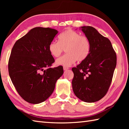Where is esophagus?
<instances>
[{
    "instance_id": "1",
    "label": "esophagus",
    "mask_w": 129,
    "mask_h": 129,
    "mask_svg": "<svg viewBox=\"0 0 129 129\" xmlns=\"http://www.w3.org/2000/svg\"><path fill=\"white\" fill-rule=\"evenodd\" d=\"M63 69H64V70H67L68 69H69V68H68L67 67H63Z\"/></svg>"
}]
</instances>
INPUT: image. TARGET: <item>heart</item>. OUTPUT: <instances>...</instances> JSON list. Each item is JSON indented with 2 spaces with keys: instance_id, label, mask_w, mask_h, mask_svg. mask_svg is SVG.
Listing matches in <instances>:
<instances>
[{
  "instance_id": "heart-1",
  "label": "heart",
  "mask_w": 129,
  "mask_h": 129,
  "mask_svg": "<svg viewBox=\"0 0 129 129\" xmlns=\"http://www.w3.org/2000/svg\"><path fill=\"white\" fill-rule=\"evenodd\" d=\"M59 41H53L49 45V51L54 57H58L64 49L67 54L56 60V64L70 67L76 60L83 61L86 59L90 51V43L86 36L71 29L62 32L58 37Z\"/></svg>"
}]
</instances>
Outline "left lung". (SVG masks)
<instances>
[{
    "label": "left lung",
    "instance_id": "8db88e82",
    "mask_svg": "<svg viewBox=\"0 0 129 129\" xmlns=\"http://www.w3.org/2000/svg\"><path fill=\"white\" fill-rule=\"evenodd\" d=\"M90 43L86 59L73 68L75 95L86 103L101 99L108 91L116 65V54L110 41L92 26H82Z\"/></svg>",
    "mask_w": 129,
    "mask_h": 129
}]
</instances>
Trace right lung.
<instances>
[{
  "label": "right lung",
  "instance_id": "obj_1",
  "mask_svg": "<svg viewBox=\"0 0 129 129\" xmlns=\"http://www.w3.org/2000/svg\"><path fill=\"white\" fill-rule=\"evenodd\" d=\"M57 33L52 28L36 27L12 48L8 62L10 78L19 95L29 103L47 99L64 73L62 66L51 68L55 60L48 47Z\"/></svg>",
  "mask_w": 129,
  "mask_h": 129
}]
</instances>
